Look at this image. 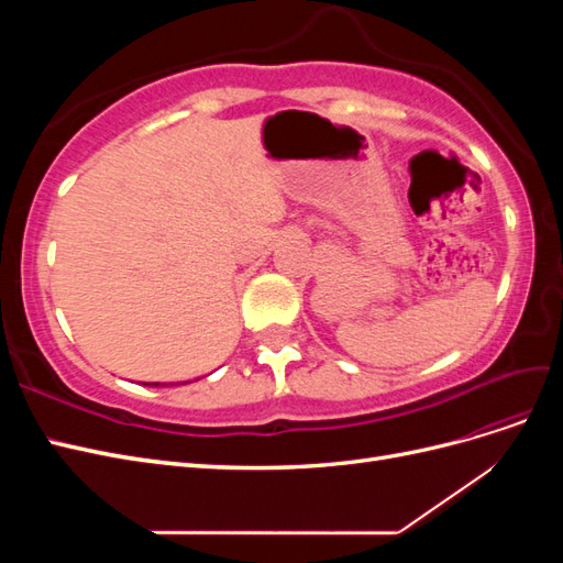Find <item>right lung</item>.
Returning <instances> with one entry per match:
<instances>
[{
  "instance_id": "right-lung-1",
  "label": "right lung",
  "mask_w": 563,
  "mask_h": 563,
  "mask_svg": "<svg viewBox=\"0 0 563 563\" xmlns=\"http://www.w3.org/2000/svg\"><path fill=\"white\" fill-rule=\"evenodd\" d=\"M152 385H155V387H159V383H152Z\"/></svg>"
}]
</instances>
